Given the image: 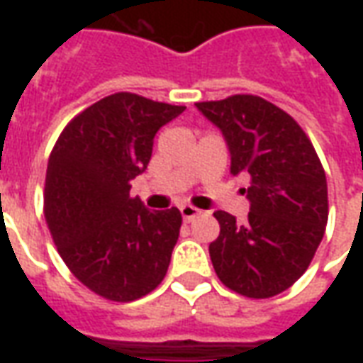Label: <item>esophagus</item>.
I'll use <instances>...</instances> for the list:
<instances>
[{"label": "esophagus", "mask_w": 363, "mask_h": 363, "mask_svg": "<svg viewBox=\"0 0 363 363\" xmlns=\"http://www.w3.org/2000/svg\"><path fill=\"white\" fill-rule=\"evenodd\" d=\"M181 213H182V220L190 221V220H194V218H198V216H200L202 212H200L198 208H194V206L182 204L181 206Z\"/></svg>", "instance_id": "34e87169"}]
</instances>
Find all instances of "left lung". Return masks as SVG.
I'll use <instances>...</instances> for the list:
<instances>
[{
	"instance_id": "left-lung-1",
	"label": "left lung",
	"mask_w": 363,
	"mask_h": 363,
	"mask_svg": "<svg viewBox=\"0 0 363 363\" xmlns=\"http://www.w3.org/2000/svg\"><path fill=\"white\" fill-rule=\"evenodd\" d=\"M220 128L231 174H247L249 218L213 212L220 237L210 243L213 270L229 289L255 299L281 294L301 278L328 220L327 177L296 120L255 95L196 103Z\"/></svg>"
}]
</instances>
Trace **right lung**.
Masks as SVG:
<instances>
[{"mask_svg":"<svg viewBox=\"0 0 363 363\" xmlns=\"http://www.w3.org/2000/svg\"><path fill=\"white\" fill-rule=\"evenodd\" d=\"M186 106L114 93L77 114L48 159L44 216L77 280L111 301L157 288L171 262L181 212H151L130 196L147 169L153 138Z\"/></svg>","mask_w":363,"mask_h":363,"instance_id":"add662e5","label":"right lung"}]
</instances>
